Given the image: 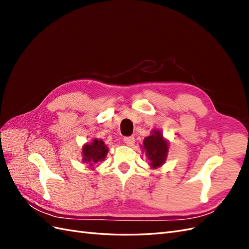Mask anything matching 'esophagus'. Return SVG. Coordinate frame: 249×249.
I'll return each instance as SVG.
<instances>
[{
  "label": "esophagus",
  "instance_id": "obj_1",
  "mask_svg": "<svg viewBox=\"0 0 249 249\" xmlns=\"http://www.w3.org/2000/svg\"><path fill=\"white\" fill-rule=\"evenodd\" d=\"M124 142L125 143V145L127 146H132L135 143V138L133 136H129V137H124Z\"/></svg>",
  "mask_w": 249,
  "mask_h": 249
}]
</instances>
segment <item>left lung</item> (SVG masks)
<instances>
[{
  "label": "left lung",
  "mask_w": 249,
  "mask_h": 249,
  "mask_svg": "<svg viewBox=\"0 0 249 249\" xmlns=\"http://www.w3.org/2000/svg\"><path fill=\"white\" fill-rule=\"evenodd\" d=\"M142 148L153 169L161 167L167 159L168 142L164 139L160 131L153 130L150 136L144 138Z\"/></svg>",
  "instance_id": "left-lung-1"
}]
</instances>
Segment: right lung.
Listing matches in <instances>:
<instances>
[{
    "label": "right lung",
    "mask_w": 249,
    "mask_h": 249,
    "mask_svg": "<svg viewBox=\"0 0 249 249\" xmlns=\"http://www.w3.org/2000/svg\"><path fill=\"white\" fill-rule=\"evenodd\" d=\"M107 154L108 146L105 144V142L101 139H93L92 142L86 143L85 145H83L82 160L83 162L87 163L90 168H93V166L97 162L105 160Z\"/></svg>",
    "instance_id": "obj_1"
}]
</instances>
